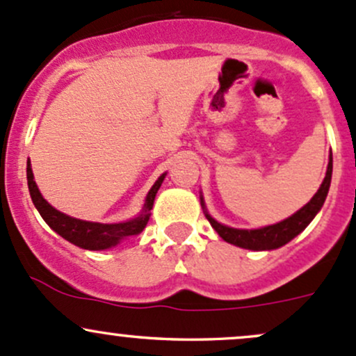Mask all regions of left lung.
Masks as SVG:
<instances>
[{"instance_id": "1", "label": "left lung", "mask_w": 356, "mask_h": 356, "mask_svg": "<svg viewBox=\"0 0 356 356\" xmlns=\"http://www.w3.org/2000/svg\"><path fill=\"white\" fill-rule=\"evenodd\" d=\"M331 175H332V155H329V163L326 170V177H324L323 184L317 189V193L314 194L312 200L298 209L297 213H293L291 216H288L283 222L275 223V225L261 227V228H252V230H247V228H234L223 225V223L216 222L211 215L208 213L204 200L200 196L201 207H203L204 215H207L208 222L211 223V227L215 228L216 234L228 242V244H234L242 249L249 250H273L278 249V247L288 244L291 238L297 237L300 232H304L307 225L314 220V216L321 211L324 201H326L329 186H331Z\"/></svg>"}]
</instances>
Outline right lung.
Instances as JSON below:
<instances>
[{
    "mask_svg": "<svg viewBox=\"0 0 356 356\" xmlns=\"http://www.w3.org/2000/svg\"><path fill=\"white\" fill-rule=\"evenodd\" d=\"M165 175L167 172L160 175V177L155 181V184L152 186V189L148 191L140 215L134 216V218L131 220H126V222L99 223V222H87V220L73 218V216L65 215V213H61L59 209L51 207V204L44 200V196L40 194L39 188H37L35 181H33L32 165H30V160H27L29 193H30V197H32V203L35 204L37 211L40 213L44 222H46L47 225L56 232V234L61 235L63 238H66V241L71 242V244L87 250L111 249V247L118 245L119 242L124 241V238L141 234L143 228L147 227L149 215H152L149 211H152L153 208V201H155L156 193H159Z\"/></svg>",
    "mask_w": 356,
    "mask_h": 356,
    "instance_id": "add662e5",
    "label": "right lung"
}]
</instances>
